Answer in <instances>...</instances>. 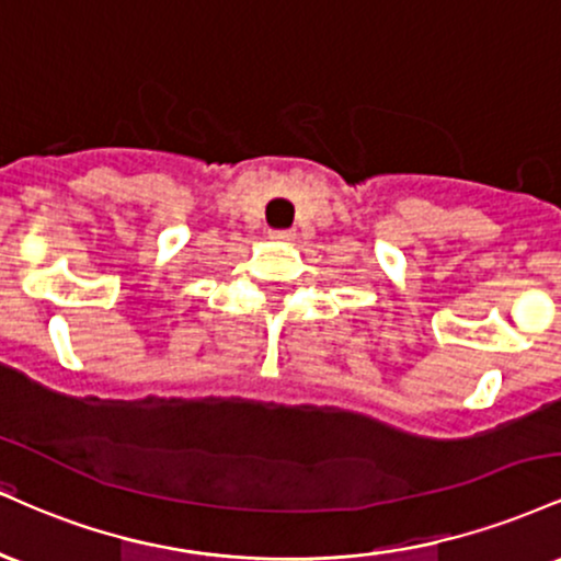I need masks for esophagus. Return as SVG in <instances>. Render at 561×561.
<instances>
[{"mask_svg": "<svg viewBox=\"0 0 561 561\" xmlns=\"http://www.w3.org/2000/svg\"><path fill=\"white\" fill-rule=\"evenodd\" d=\"M272 240L279 244H289L295 240V231H272Z\"/></svg>", "mask_w": 561, "mask_h": 561, "instance_id": "obj_1", "label": "esophagus"}]
</instances>
